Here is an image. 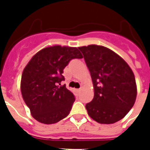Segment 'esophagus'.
I'll list each match as a JSON object with an SVG mask.
<instances>
[{
  "mask_svg": "<svg viewBox=\"0 0 150 150\" xmlns=\"http://www.w3.org/2000/svg\"><path fill=\"white\" fill-rule=\"evenodd\" d=\"M81 90H82V89H76V92H78V93H79Z\"/></svg>",
  "mask_w": 150,
  "mask_h": 150,
  "instance_id": "1",
  "label": "esophagus"
}]
</instances>
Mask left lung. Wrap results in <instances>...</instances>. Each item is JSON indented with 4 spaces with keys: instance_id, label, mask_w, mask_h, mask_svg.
Returning a JSON list of instances; mask_svg holds the SVG:
<instances>
[{
    "instance_id": "left-lung-1",
    "label": "left lung",
    "mask_w": 150,
    "mask_h": 150,
    "mask_svg": "<svg viewBox=\"0 0 150 150\" xmlns=\"http://www.w3.org/2000/svg\"><path fill=\"white\" fill-rule=\"evenodd\" d=\"M89 68L94 97L86 105L89 116L100 124H114L128 114L136 100L134 73L126 61L103 46L79 47Z\"/></svg>"
}]
</instances>
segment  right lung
Here are the masks:
<instances>
[{
	"instance_id": "1",
	"label": "right lung",
	"mask_w": 150,
	"mask_h": 150,
	"mask_svg": "<svg viewBox=\"0 0 150 150\" xmlns=\"http://www.w3.org/2000/svg\"><path fill=\"white\" fill-rule=\"evenodd\" d=\"M82 57L77 47L60 45L43 48L32 57L22 72L21 93L34 119L50 125L69 114L75 96L61 85L62 73L71 59Z\"/></svg>"
}]
</instances>
